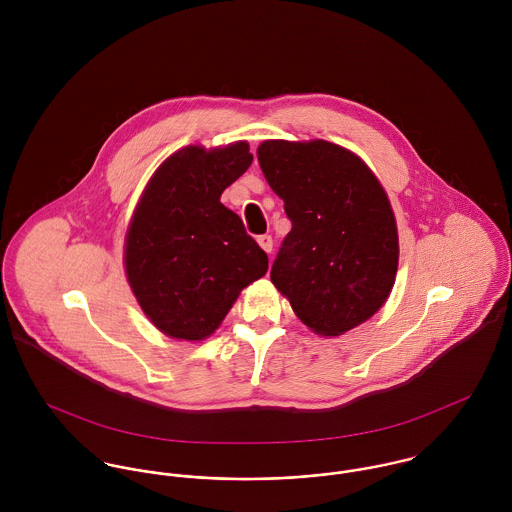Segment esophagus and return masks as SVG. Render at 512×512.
I'll use <instances>...</instances> for the list:
<instances>
[{"label":"esophagus","mask_w":512,"mask_h":512,"mask_svg":"<svg viewBox=\"0 0 512 512\" xmlns=\"http://www.w3.org/2000/svg\"><path fill=\"white\" fill-rule=\"evenodd\" d=\"M258 244L262 246V250L264 252H272V248H274V240H272V236L270 234H262V236H258Z\"/></svg>","instance_id":"1"}]
</instances>
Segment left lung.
Returning <instances> with one entry per match:
<instances>
[{
  "instance_id": "8db88e82",
  "label": "left lung",
  "mask_w": 512,
  "mask_h": 512,
  "mask_svg": "<svg viewBox=\"0 0 512 512\" xmlns=\"http://www.w3.org/2000/svg\"><path fill=\"white\" fill-rule=\"evenodd\" d=\"M258 161L292 220L272 284L317 335L365 323L398 270L396 219L382 185L359 155L325 140H268Z\"/></svg>"
}]
</instances>
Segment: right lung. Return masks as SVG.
<instances>
[{"label":"right lung","mask_w":512,"mask_h":512,"mask_svg":"<svg viewBox=\"0 0 512 512\" xmlns=\"http://www.w3.org/2000/svg\"><path fill=\"white\" fill-rule=\"evenodd\" d=\"M252 163L246 142L187 146L153 173L126 234L124 266L147 319L167 337L203 341L240 292L268 272V256L222 191Z\"/></svg>","instance_id":"right-lung-1"}]
</instances>
